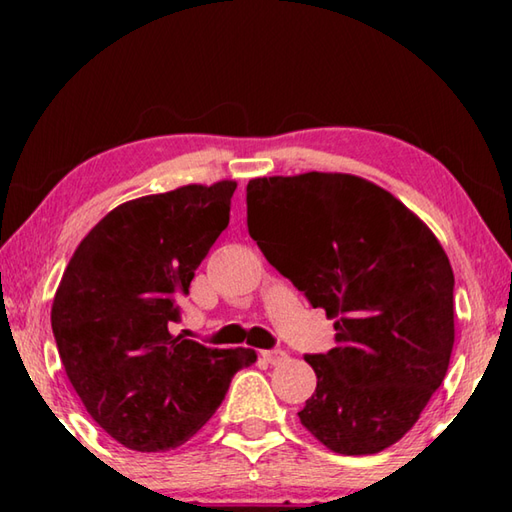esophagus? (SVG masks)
<instances>
[{"label":"esophagus","instance_id":"34e87169","mask_svg":"<svg viewBox=\"0 0 512 512\" xmlns=\"http://www.w3.org/2000/svg\"><path fill=\"white\" fill-rule=\"evenodd\" d=\"M262 359L266 363H271V366H280L282 361H287V352H284V350H264Z\"/></svg>","mask_w":512,"mask_h":512}]
</instances>
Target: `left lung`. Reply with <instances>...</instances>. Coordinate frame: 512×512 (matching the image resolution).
Listing matches in <instances>:
<instances>
[{
	"instance_id": "1",
	"label": "left lung",
	"mask_w": 512,
	"mask_h": 512,
	"mask_svg": "<svg viewBox=\"0 0 512 512\" xmlns=\"http://www.w3.org/2000/svg\"><path fill=\"white\" fill-rule=\"evenodd\" d=\"M248 232L311 307L336 348L307 354L318 384L302 427L345 456L377 454L418 422L454 348V273L409 207L350 173L255 178Z\"/></svg>"
}]
</instances>
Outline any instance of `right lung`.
Here are the masks:
<instances>
[{"mask_svg":"<svg viewBox=\"0 0 512 512\" xmlns=\"http://www.w3.org/2000/svg\"><path fill=\"white\" fill-rule=\"evenodd\" d=\"M235 180L121 203L74 250L51 305L60 361L92 420L135 452L187 443L255 350L173 336L178 298L230 221Z\"/></svg>","mask_w":512,"mask_h":512,"instance_id":"1","label":"right lung"}]
</instances>
